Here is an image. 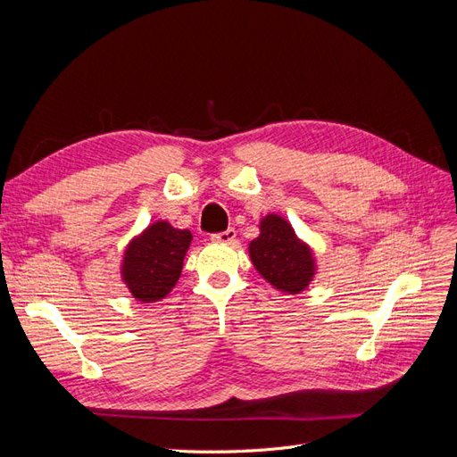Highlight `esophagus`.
<instances>
[{
  "label": "esophagus",
  "mask_w": 457,
  "mask_h": 457,
  "mask_svg": "<svg viewBox=\"0 0 457 457\" xmlns=\"http://www.w3.org/2000/svg\"><path fill=\"white\" fill-rule=\"evenodd\" d=\"M212 240H213V242H217V244H232L234 240H237V230H234V228H228V230H225V232L213 234Z\"/></svg>",
  "instance_id": "esophagus-1"
}]
</instances>
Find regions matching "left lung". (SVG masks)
I'll list each match as a JSON object with an SVG mask.
<instances>
[{
    "mask_svg": "<svg viewBox=\"0 0 457 457\" xmlns=\"http://www.w3.org/2000/svg\"><path fill=\"white\" fill-rule=\"evenodd\" d=\"M247 253L261 278L280 294H303L318 274L312 245L278 213L259 219V237L247 245Z\"/></svg>",
    "mask_w": 457,
    "mask_h": 457,
    "instance_id": "left-lung-1",
    "label": "left lung"
}]
</instances>
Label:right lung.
I'll use <instances>...</instances> for the list:
<instances>
[{
  "label": "right lung",
  "instance_id": "obj_1",
  "mask_svg": "<svg viewBox=\"0 0 457 457\" xmlns=\"http://www.w3.org/2000/svg\"><path fill=\"white\" fill-rule=\"evenodd\" d=\"M192 242L187 228L154 220L126 244L120 261V278L139 303H158L171 294L181 278L183 259Z\"/></svg>",
  "mask_w": 457,
  "mask_h": 457
}]
</instances>
